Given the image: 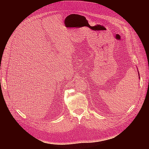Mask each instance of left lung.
<instances>
[{
  "label": "left lung",
  "instance_id": "8db88e82",
  "mask_svg": "<svg viewBox=\"0 0 149 149\" xmlns=\"http://www.w3.org/2000/svg\"><path fill=\"white\" fill-rule=\"evenodd\" d=\"M139 78H140V76H139Z\"/></svg>",
  "mask_w": 149,
  "mask_h": 149
}]
</instances>
